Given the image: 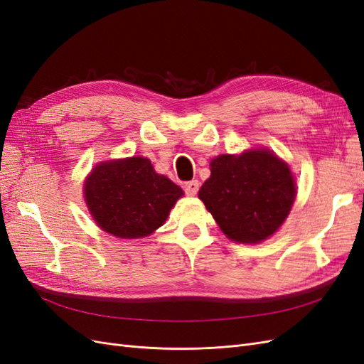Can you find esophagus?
I'll use <instances>...</instances> for the list:
<instances>
[{
	"label": "esophagus",
	"instance_id": "esophagus-1",
	"mask_svg": "<svg viewBox=\"0 0 364 364\" xmlns=\"http://www.w3.org/2000/svg\"><path fill=\"white\" fill-rule=\"evenodd\" d=\"M183 191L188 196H196L199 191V181H190L183 183Z\"/></svg>",
	"mask_w": 364,
	"mask_h": 364
}]
</instances>
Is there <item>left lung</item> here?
Segmentation results:
<instances>
[{
    "label": "left lung",
    "instance_id": "8db88e82",
    "mask_svg": "<svg viewBox=\"0 0 364 364\" xmlns=\"http://www.w3.org/2000/svg\"><path fill=\"white\" fill-rule=\"evenodd\" d=\"M294 196L289 165L269 150L217 156L211 162V178L199 191V199L225 235L250 245L277 232Z\"/></svg>",
    "mask_w": 364,
    "mask_h": 364
}]
</instances>
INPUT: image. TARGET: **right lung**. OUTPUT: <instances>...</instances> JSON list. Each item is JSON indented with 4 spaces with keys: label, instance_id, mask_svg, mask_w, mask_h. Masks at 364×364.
Instances as JSON below:
<instances>
[{
    "label": "right lung",
    "instance_id": "1",
    "mask_svg": "<svg viewBox=\"0 0 364 364\" xmlns=\"http://www.w3.org/2000/svg\"><path fill=\"white\" fill-rule=\"evenodd\" d=\"M183 194L155 173L147 158L102 162L85 183V200L95 223L118 238H141L164 225Z\"/></svg>",
    "mask_w": 364,
    "mask_h": 364
}]
</instances>
